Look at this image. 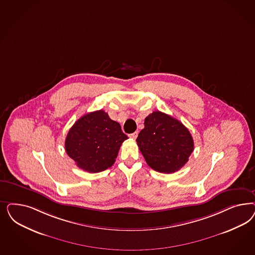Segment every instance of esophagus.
<instances>
[{"label":"esophagus","mask_w":255,"mask_h":255,"mask_svg":"<svg viewBox=\"0 0 255 255\" xmlns=\"http://www.w3.org/2000/svg\"><path fill=\"white\" fill-rule=\"evenodd\" d=\"M128 136H129V138H131L133 140H135V139L138 137V132H133L131 134H129Z\"/></svg>","instance_id":"1"}]
</instances>
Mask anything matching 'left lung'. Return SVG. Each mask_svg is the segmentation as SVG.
<instances>
[{
  "label": "left lung",
  "instance_id": "1",
  "mask_svg": "<svg viewBox=\"0 0 255 255\" xmlns=\"http://www.w3.org/2000/svg\"><path fill=\"white\" fill-rule=\"evenodd\" d=\"M136 141L146 163L163 173L180 170L194 148L189 129L180 121L159 111L145 118L144 128Z\"/></svg>",
  "mask_w": 255,
  "mask_h": 255
}]
</instances>
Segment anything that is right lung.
Segmentation results:
<instances>
[{"label":"right lung","instance_id":"1","mask_svg":"<svg viewBox=\"0 0 255 255\" xmlns=\"http://www.w3.org/2000/svg\"><path fill=\"white\" fill-rule=\"evenodd\" d=\"M127 139L120 124L99 110L75 122L67 133L65 148L79 168L88 173H99L114 165Z\"/></svg>","mask_w":255,"mask_h":255}]
</instances>
